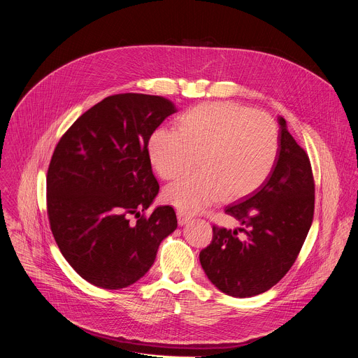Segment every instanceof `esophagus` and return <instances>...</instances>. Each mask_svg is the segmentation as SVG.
Masks as SVG:
<instances>
[{"label": "esophagus", "instance_id": "obj_1", "mask_svg": "<svg viewBox=\"0 0 358 358\" xmlns=\"http://www.w3.org/2000/svg\"><path fill=\"white\" fill-rule=\"evenodd\" d=\"M177 218H178V224L182 227L185 224H188L191 221V215H188L184 211H177Z\"/></svg>", "mask_w": 358, "mask_h": 358}]
</instances>
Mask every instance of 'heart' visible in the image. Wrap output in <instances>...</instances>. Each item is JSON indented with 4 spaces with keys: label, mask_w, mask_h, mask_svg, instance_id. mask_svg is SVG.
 <instances>
[{
    "label": "heart",
    "mask_w": 358,
    "mask_h": 358,
    "mask_svg": "<svg viewBox=\"0 0 358 358\" xmlns=\"http://www.w3.org/2000/svg\"><path fill=\"white\" fill-rule=\"evenodd\" d=\"M178 131L159 129L150 136L151 164L164 180H176L198 162L201 169L166 191L184 213H196L215 201L239 199L264 185L279 156V131L264 113L231 101L201 103L185 112Z\"/></svg>",
    "instance_id": "b5f03b06"
}]
</instances>
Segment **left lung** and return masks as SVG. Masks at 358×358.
Returning a JSON list of instances; mask_svg holds the SVG:
<instances>
[{
  "instance_id": "left-lung-1",
  "label": "left lung",
  "mask_w": 358,
  "mask_h": 358,
  "mask_svg": "<svg viewBox=\"0 0 358 358\" xmlns=\"http://www.w3.org/2000/svg\"><path fill=\"white\" fill-rule=\"evenodd\" d=\"M279 156L269 178L225 213L241 227H213L211 243L199 252L208 279L234 297L261 294L292 268L315 214V180L309 156L279 117Z\"/></svg>"
}]
</instances>
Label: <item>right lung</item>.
<instances>
[{
  "instance_id": "right-lung-1",
  "label": "right lung",
  "mask_w": 358,
  "mask_h": 358,
  "mask_svg": "<svg viewBox=\"0 0 358 358\" xmlns=\"http://www.w3.org/2000/svg\"><path fill=\"white\" fill-rule=\"evenodd\" d=\"M176 112L162 96L113 94L85 112L57 144L46 176L50 231L68 264L97 287L136 283L177 228L170 206L144 215L160 189L148 140Z\"/></svg>"
}]
</instances>
